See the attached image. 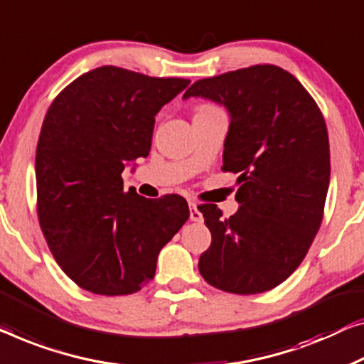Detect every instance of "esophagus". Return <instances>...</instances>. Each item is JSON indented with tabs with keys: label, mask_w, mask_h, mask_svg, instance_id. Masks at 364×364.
Masks as SVG:
<instances>
[{
	"label": "esophagus",
	"mask_w": 364,
	"mask_h": 364,
	"mask_svg": "<svg viewBox=\"0 0 364 364\" xmlns=\"http://www.w3.org/2000/svg\"><path fill=\"white\" fill-rule=\"evenodd\" d=\"M189 219L193 222H203V214L194 203H189Z\"/></svg>",
	"instance_id": "34e87169"
}]
</instances>
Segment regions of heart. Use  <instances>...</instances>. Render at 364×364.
<instances>
[{
	"label": "heart",
	"instance_id": "heart-1",
	"mask_svg": "<svg viewBox=\"0 0 364 364\" xmlns=\"http://www.w3.org/2000/svg\"><path fill=\"white\" fill-rule=\"evenodd\" d=\"M209 111H217V107H214V106H209V105H203V106H199V107H198L196 114H199V112H209Z\"/></svg>",
	"mask_w": 364,
	"mask_h": 364
}]
</instances>
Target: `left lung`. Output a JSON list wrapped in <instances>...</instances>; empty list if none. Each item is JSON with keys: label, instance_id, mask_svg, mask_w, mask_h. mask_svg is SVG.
Wrapping results in <instances>:
<instances>
[{"label": "left lung", "instance_id": "obj_1", "mask_svg": "<svg viewBox=\"0 0 364 364\" xmlns=\"http://www.w3.org/2000/svg\"><path fill=\"white\" fill-rule=\"evenodd\" d=\"M200 96L230 114L224 171L238 175L237 213L200 208L213 235L199 258L210 286L258 294L294 273L321 227L330 183L323 116L307 90L276 65L198 80L183 100Z\"/></svg>", "mask_w": 364, "mask_h": 364}]
</instances>
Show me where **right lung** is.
Masks as SVG:
<instances>
[{
    "instance_id": "1",
    "label": "right lung",
    "mask_w": 364,
    "mask_h": 364,
    "mask_svg": "<svg viewBox=\"0 0 364 364\" xmlns=\"http://www.w3.org/2000/svg\"><path fill=\"white\" fill-rule=\"evenodd\" d=\"M188 85L106 65L48 107L36 151L37 214L58 267L83 289L140 291L188 220L181 196L147 199L122 181L126 165L149 155L156 112Z\"/></svg>"
}]
</instances>
